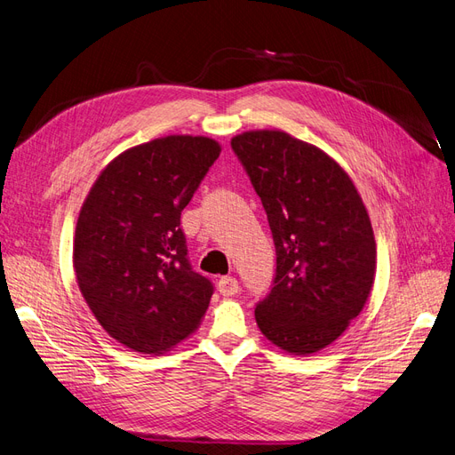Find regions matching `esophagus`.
<instances>
[{"label": "esophagus", "mask_w": 455, "mask_h": 455, "mask_svg": "<svg viewBox=\"0 0 455 455\" xmlns=\"http://www.w3.org/2000/svg\"><path fill=\"white\" fill-rule=\"evenodd\" d=\"M217 289H219V292H221L223 297H234L240 291V285H238L236 277L225 275V277H221V280H219Z\"/></svg>", "instance_id": "esophagus-1"}]
</instances>
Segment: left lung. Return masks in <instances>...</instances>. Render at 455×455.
Here are the masks:
<instances>
[{"label":"left lung","instance_id":"1","mask_svg":"<svg viewBox=\"0 0 455 455\" xmlns=\"http://www.w3.org/2000/svg\"><path fill=\"white\" fill-rule=\"evenodd\" d=\"M267 212L275 245L272 291L255 307L260 332L310 355L347 329L371 295L376 242L354 181L327 153L282 130L232 138Z\"/></svg>","mask_w":455,"mask_h":455}]
</instances>
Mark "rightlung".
I'll use <instances>...</instances> for the list:
<instances>
[{"instance_id":"add662e5","label":"right lung","mask_w":455,"mask_h":455,"mask_svg":"<svg viewBox=\"0 0 455 455\" xmlns=\"http://www.w3.org/2000/svg\"><path fill=\"white\" fill-rule=\"evenodd\" d=\"M221 145L166 136L104 168L79 212L73 268L98 323L123 346L158 355L193 334L213 285L190 268L181 212Z\"/></svg>"}]
</instances>
